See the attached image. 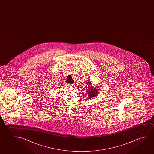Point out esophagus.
I'll return each mask as SVG.
<instances>
[{
	"mask_svg": "<svg viewBox=\"0 0 154 154\" xmlns=\"http://www.w3.org/2000/svg\"><path fill=\"white\" fill-rule=\"evenodd\" d=\"M68 85L69 86H74V85H75L74 84H69Z\"/></svg>",
	"mask_w": 154,
	"mask_h": 154,
	"instance_id": "obj_1",
	"label": "esophagus"
}]
</instances>
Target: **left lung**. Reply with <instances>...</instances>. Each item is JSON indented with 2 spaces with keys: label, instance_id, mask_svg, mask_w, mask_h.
I'll return each instance as SVG.
<instances>
[{
  "label": "left lung",
  "instance_id": "8db88e82",
  "mask_svg": "<svg viewBox=\"0 0 154 154\" xmlns=\"http://www.w3.org/2000/svg\"><path fill=\"white\" fill-rule=\"evenodd\" d=\"M88 88H87L88 89H86V90H87V91L88 90L89 91H88V97H90L89 99L90 98H93V97H94L95 96V95H96V93H97V92H95V90H93V89H92L90 87V86H87ZM97 91V90H96Z\"/></svg>",
  "mask_w": 154,
  "mask_h": 154
}]
</instances>
